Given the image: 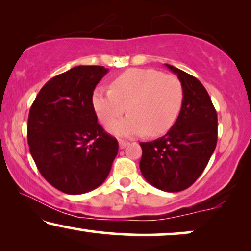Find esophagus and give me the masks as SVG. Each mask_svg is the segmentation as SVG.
<instances>
[{
    "instance_id": "obj_1",
    "label": "esophagus",
    "mask_w": 251,
    "mask_h": 251,
    "mask_svg": "<svg viewBox=\"0 0 251 251\" xmlns=\"http://www.w3.org/2000/svg\"><path fill=\"white\" fill-rule=\"evenodd\" d=\"M128 145H129L128 142H125V140H119V146L121 150H125Z\"/></svg>"
}]
</instances>
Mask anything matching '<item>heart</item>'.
<instances>
[{"mask_svg": "<svg viewBox=\"0 0 251 251\" xmlns=\"http://www.w3.org/2000/svg\"><path fill=\"white\" fill-rule=\"evenodd\" d=\"M112 90L96 89L92 106L98 119L108 123L126 111L130 114L109 123V132L133 137L146 132L161 136L171 129L183 105V87L176 76L151 68H130L111 84Z\"/></svg>", "mask_w": 251, "mask_h": 251, "instance_id": "obj_1", "label": "heart"}]
</instances>
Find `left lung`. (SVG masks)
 <instances>
[{
  "label": "left lung",
  "mask_w": 251,
  "mask_h": 251,
  "mask_svg": "<svg viewBox=\"0 0 251 251\" xmlns=\"http://www.w3.org/2000/svg\"><path fill=\"white\" fill-rule=\"evenodd\" d=\"M183 87V105L169 131L153 142L140 143L139 168L152 186L164 192L190 187L210 160L217 144V113L198 78L166 64Z\"/></svg>",
  "instance_id": "obj_1"
}]
</instances>
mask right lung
<instances>
[{
    "label": "right lung",
    "mask_w": 251,
    "mask_h": 251,
    "mask_svg": "<svg viewBox=\"0 0 251 251\" xmlns=\"http://www.w3.org/2000/svg\"><path fill=\"white\" fill-rule=\"evenodd\" d=\"M104 66H76L47 82L28 115L27 139L41 175L66 194H83L104 183L119 151L92 106Z\"/></svg>",
    "instance_id": "obj_1"
}]
</instances>
